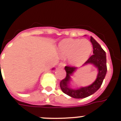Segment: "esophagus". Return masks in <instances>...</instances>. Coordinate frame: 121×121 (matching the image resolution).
Returning <instances> with one entry per match:
<instances>
[{"instance_id":"esophagus-1","label":"esophagus","mask_w":121,"mask_h":121,"mask_svg":"<svg viewBox=\"0 0 121 121\" xmlns=\"http://www.w3.org/2000/svg\"><path fill=\"white\" fill-rule=\"evenodd\" d=\"M65 66V64L63 62H60L59 64V67H60V68H64Z\"/></svg>"}]
</instances>
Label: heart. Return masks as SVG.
I'll return each instance as SVG.
<instances>
[{
    "label": "heart",
    "mask_w": 121,
    "mask_h": 121,
    "mask_svg": "<svg viewBox=\"0 0 121 121\" xmlns=\"http://www.w3.org/2000/svg\"><path fill=\"white\" fill-rule=\"evenodd\" d=\"M58 50L63 58H68V63L71 65L79 67L89 58L93 46L86 39H67L59 43Z\"/></svg>",
    "instance_id": "heart-1"
}]
</instances>
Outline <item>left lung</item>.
<instances>
[{"instance_id":"obj_1","label":"left lung","mask_w":121,"mask_h":121,"mask_svg":"<svg viewBox=\"0 0 121 121\" xmlns=\"http://www.w3.org/2000/svg\"><path fill=\"white\" fill-rule=\"evenodd\" d=\"M90 42L93 45V55H92L86 61L84 65L91 64L98 69V75L95 82L86 86H82L79 88H72L70 87L71 76L73 75L78 68L66 66L65 70L67 72L65 78L60 82V86L62 91L66 95L76 99H82L89 96L95 93L99 90L107 73L106 53L102 48L101 46L96 42L93 37L90 36Z\"/></svg>"}]
</instances>
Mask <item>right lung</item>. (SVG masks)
I'll list each match as a JSON object with an SVG mask.
<instances>
[{
    "instance_id": "obj_1",
    "label": "right lung",
    "mask_w": 121,
    "mask_h": 121,
    "mask_svg": "<svg viewBox=\"0 0 121 121\" xmlns=\"http://www.w3.org/2000/svg\"><path fill=\"white\" fill-rule=\"evenodd\" d=\"M53 69H54V68H53Z\"/></svg>"
}]
</instances>
